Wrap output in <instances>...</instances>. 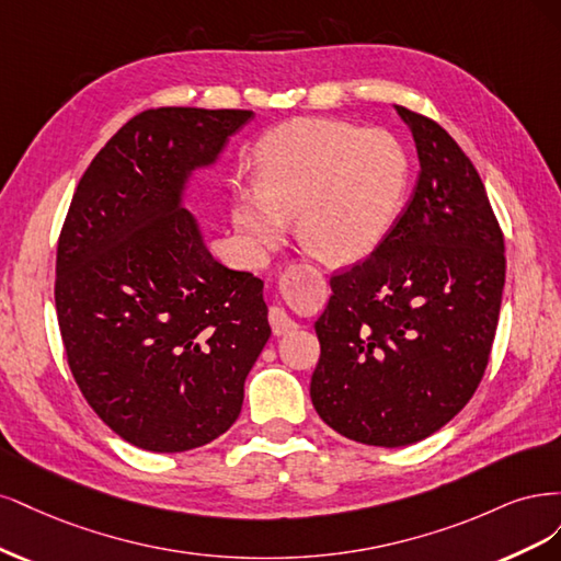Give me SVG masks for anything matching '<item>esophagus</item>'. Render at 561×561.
<instances>
[{"label": "esophagus", "instance_id": "34e87169", "mask_svg": "<svg viewBox=\"0 0 561 561\" xmlns=\"http://www.w3.org/2000/svg\"><path fill=\"white\" fill-rule=\"evenodd\" d=\"M267 319H270V327H273V331H275V335H286V333H291L298 323L294 321V317L288 314L284 307H270V314H267Z\"/></svg>", "mask_w": 561, "mask_h": 561}]
</instances>
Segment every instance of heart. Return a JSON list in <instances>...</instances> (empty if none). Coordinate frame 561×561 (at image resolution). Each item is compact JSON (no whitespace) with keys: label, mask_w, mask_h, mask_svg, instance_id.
<instances>
[{"label":"heart","mask_w":561,"mask_h":561,"mask_svg":"<svg viewBox=\"0 0 561 561\" xmlns=\"http://www.w3.org/2000/svg\"><path fill=\"white\" fill-rule=\"evenodd\" d=\"M410 156L387 130L329 118H296L259 151V188H238L232 221L256 251L282 242L298 219L300 244L331 265H352L382 247L399 224Z\"/></svg>","instance_id":"b5f03b06"}]
</instances>
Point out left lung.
<instances>
[{
    "mask_svg": "<svg viewBox=\"0 0 561 561\" xmlns=\"http://www.w3.org/2000/svg\"><path fill=\"white\" fill-rule=\"evenodd\" d=\"M396 114L417 147V186L382 247L331 279L310 382L319 417L375 447L424 440L471 401L505 282L503 234L473 162L438 123Z\"/></svg>",
    "mask_w": 561,
    "mask_h": 561,
    "instance_id": "obj_1",
    "label": "left lung"
}]
</instances>
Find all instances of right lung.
Returning <instances> with one entry per match:
<instances>
[{
  "instance_id": "add662e5",
  "label": "right lung",
  "mask_w": 561,
  "mask_h": 561,
  "mask_svg": "<svg viewBox=\"0 0 561 561\" xmlns=\"http://www.w3.org/2000/svg\"><path fill=\"white\" fill-rule=\"evenodd\" d=\"M244 110L162 106L83 172L58 242L56 310L71 375L123 440L186 451L240 417L270 337L263 282L216 261L186 193Z\"/></svg>"
}]
</instances>
